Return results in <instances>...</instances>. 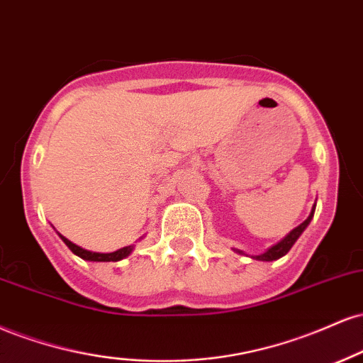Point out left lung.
<instances>
[{
    "label": "left lung",
    "instance_id": "left-lung-1",
    "mask_svg": "<svg viewBox=\"0 0 363 363\" xmlns=\"http://www.w3.org/2000/svg\"><path fill=\"white\" fill-rule=\"evenodd\" d=\"M314 208H316V206L313 207V211H311V214H309L308 219H306L304 223H302L301 225H297L296 229H292V231L289 233L287 236H285L282 241L277 242V245H275V246H272V248H268V250L265 251V253H262V255H255V257H251V258L259 259V262H274V259H279V258H282L284 255H287V253H289V250H291L292 246H294V242H296L297 240H299L301 234L304 233V229L308 228V225H309L311 219H313V216H314ZM234 251H236V253L242 255V251H240V250H234Z\"/></svg>",
    "mask_w": 363,
    "mask_h": 363
}]
</instances>
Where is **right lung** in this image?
<instances>
[{"label": "right lung", "instance_id": "add662e5", "mask_svg": "<svg viewBox=\"0 0 363 363\" xmlns=\"http://www.w3.org/2000/svg\"><path fill=\"white\" fill-rule=\"evenodd\" d=\"M59 238L66 242V246L72 251V253L78 255L79 258L86 259V262H118V259H123L125 257H129V255L132 253V250H134V246H125V248L113 251V253H96V251H88V250L81 248V246H78V245H74V242H71L67 238H64L62 234H59Z\"/></svg>", "mask_w": 363, "mask_h": 363}]
</instances>
